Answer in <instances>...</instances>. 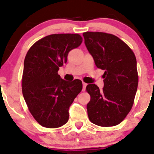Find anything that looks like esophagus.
Here are the masks:
<instances>
[{"mask_svg": "<svg viewBox=\"0 0 154 154\" xmlns=\"http://www.w3.org/2000/svg\"><path fill=\"white\" fill-rule=\"evenodd\" d=\"M86 86H87V84H86L85 82H82V91H85Z\"/></svg>", "mask_w": 154, "mask_h": 154, "instance_id": "1", "label": "esophagus"}]
</instances>
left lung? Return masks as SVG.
Instances as JSON below:
<instances>
[{
	"instance_id": "8db88e82",
	"label": "left lung",
	"mask_w": 154,
	"mask_h": 154,
	"mask_svg": "<svg viewBox=\"0 0 154 154\" xmlns=\"http://www.w3.org/2000/svg\"><path fill=\"white\" fill-rule=\"evenodd\" d=\"M83 36L96 66L105 71L102 91L95 84L86 87L91 95L88 118L98 126H115L125 119L133 106L138 85L135 56L125 42L112 34L86 32Z\"/></svg>"
}]
</instances>
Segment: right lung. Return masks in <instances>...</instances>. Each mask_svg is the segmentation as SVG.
<instances>
[{
	"label": "right lung",
	"mask_w": 154,
	"mask_h": 154,
	"mask_svg": "<svg viewBox=\"0 0 154 154\" xmlns=\"http://www.w3.org/2000/svg\"><path fill=\"white\" fill-rule=\"evenodd\" d=\"M79 34H53L32 45L24 59L22 93L29 112L41 126L57 128L69 119V109L82 89L79 79L66 82L58 74L72 49L81 45Z\"/></svg>",
	"instance_id": "add662e5"
}]
</instances>
